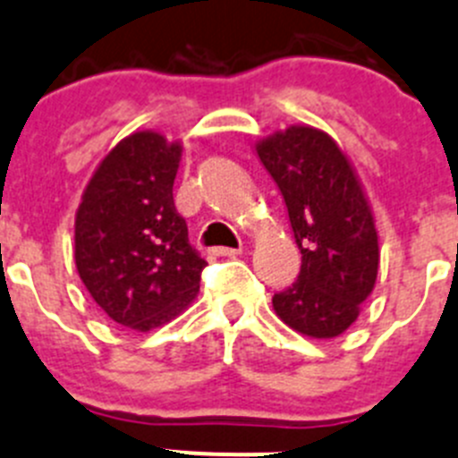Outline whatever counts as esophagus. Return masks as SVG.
Wrapping results in <instances>:
<instances>
[{
    "mask_svg": "<svg viewBox=\"0 0 458 458\" xmlns=\"http://www.w3.org/2000/svg\"><path fill=\"white\" fill-rule=\"evenodd\" d=\"M239 253H242V249H225V246L215 249V255H219V258H237Z\"/></svg>",
    "mask_w": 458,
    "mask_h": 458,
    "instance_id": "obj_1",
    "label": "esophagus"
}]
</instances>
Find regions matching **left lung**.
<instances>
[{
  "instance_id": "left-lung-1",
  "label": "left lung",
  "mask_w": 458,
  "mask_h": 458,
  "mask_svg": "<svg viewBox=\"0 0 458 458\" xmlns=\"http://www.w3.org/2000/svg\"><path fill=\"white\" fill-rule=\"evenodd\" d=\"M258 156L284 199L302 255L296 282L273 296V310L301 335L339 336L357 320L379 267L361 185L330 135L310 126L264 140Z\"/></svg>"
}]
</instances>
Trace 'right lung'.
Returning <instances> with one entry per match:
<instances>
[{
  "mask_svg": "<svg viewBox=\"0 0 458 458\" xmlns=\"http://www.w3.org/2000/svg\"><path fill=\"white\" fill-rule=\"evenodd\" d=\"M181 144L157 132L122 140L76 212V268L94 302L119 326L147 332L181 314L208 267L174 205Z\"/></svg>",
  "mask_w": 458,
  "mask_h": 458,
  "instance_id": "1",
  "label": "right lung"
}]
</instances>
